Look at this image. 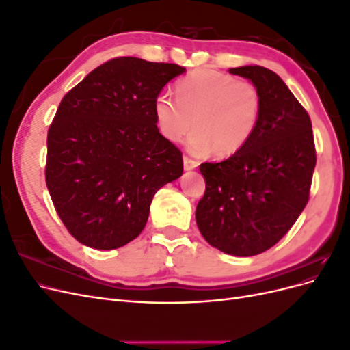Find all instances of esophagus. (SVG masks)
Masks as SVG:
<instances>
[{"instance_id": "esophagus-1", "label": "esophagus", "mask_w": 350, "mask_h": 350, "mask_svg": "<svg viewBox=\"0 0 350 350\" xmlns=\"http://www.w3.org/2000/svg\"><path fill=\"white\" fill-rule=\"evenodd\" d=\"M198 166L197 161H193V159H189L188 156H184V169L185 171H193Z\"/></svg>"}]
</instances>
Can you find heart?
I'll return each instance as SVG.
<instances>
[{"instance_id":"heart-1","label":"heart","mask_w":350,"mask_h":350,"mask_svg":"<svg viewBox=\"0 0 350 350\" xmlns=\"http://www.w3.org/2000/svg\"><path fill=\"white\" fill-rule=\"evenodd\" d=\"M176 99L157 94L153 103L157 129L166 140H188V150L228 157L241 152L256 131L261 94L252 83L215 70H197L176 84Z\"/></svg>"}]
</instances>
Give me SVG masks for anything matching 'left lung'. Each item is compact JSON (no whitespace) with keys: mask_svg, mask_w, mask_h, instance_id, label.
I'll use <instances>...</instances> for the list:
<instances>
[{"mask_svg":"<svg viewBox=\"0 0 350 350\" xmlns=\"http://www.w3.org/2000/svg\"><path fill=\"white\" fill-rule=\"evenodd\" d=\"M229 72L258 89L260 121L241 152L200 165L206 191L196 220L211 247L251 257L276 245L302 213L317 156L310 115L276 72L260 66Z\"/></svg>","mask_w":350,"mask_h":350,"instance_id":"1","label":"left lung"}]
</instances>
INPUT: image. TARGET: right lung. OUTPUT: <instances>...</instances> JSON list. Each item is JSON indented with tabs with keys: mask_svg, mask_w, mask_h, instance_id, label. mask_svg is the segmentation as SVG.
Instances as JSON below:
<instances>
[{
	"mask_svg": "<svg viewBox=\"0 0 350 350\" xmlns=\"http://www.w3.org/2000/svg\"><path fill=\"white\" fill-rule=\"evenodd\" d=\"M184 67L113 58L62 98L48 131L45 178L67 230L115 250L142 234L157 189L183 175V153L159 133L153 103Z\"/></svg>",
	"mask_w": 350,
	"mask_h": 350,
	"instance_id": "obj_1",
	"label": "right lung"
}]
</instances>
